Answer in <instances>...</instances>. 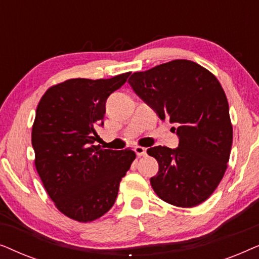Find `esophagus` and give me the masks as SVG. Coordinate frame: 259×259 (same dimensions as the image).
Returning <instances> with one entry per match:
<instances>
[{"label": "esophagus", "instance_id": "obj_1", "mask_svg": "<svg viewBox=\"0 0 259 259\" xmlns=\"http://www.w3.org/2000/svg\"><path fill=\"white\" fill-rule=\"evenodd\" d=\"M134 151H136L138 157H143V155L146 154V148L143 146H136L134 147Z\"/></svg>", "mask_w": 259, "mask_h": 259}]
</instances>
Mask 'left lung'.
<instances>
[{"instance_id":"1","label":"left lung","mask_w":259,"mask_h":259,"mask_svg":"<svg viewBox=\"0 0 259 259\" xmlns=\"http://www.w3.org/2000/svg\"><path fill=\"white\" fill-rule=\"evenodd\" d=\"M133 91L161 120L176 123L179 147L155 146L147 154L159 171L150 179L161 200L193 207L207 199L224 177L232 146V123L217 77L190 60L155 66L131 75Z\"/></svg>"}]
</instances>
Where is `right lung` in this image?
<instances>
[{
    "mask_svg": "<svg viewBox=\"0 0 259 259\" xmlns=\"http://www.w3.org/2000/svg\"><path fill=\"white\" fill-rule=\"evenodd\" d=\"M128 73L111 79H69L42 95L31 128L35 167L56 208L80 223L111 210L119 185L136 153L105 150L100 139L106 100L126 82Z\"/></svg>",
    "mask_w": 259,
    "mask_h": 259,
    "instance_id": "1",
    "label": "right lung"
}]
</instances>
